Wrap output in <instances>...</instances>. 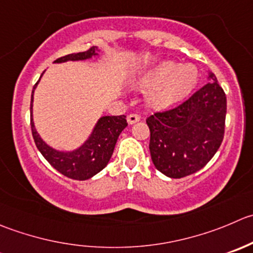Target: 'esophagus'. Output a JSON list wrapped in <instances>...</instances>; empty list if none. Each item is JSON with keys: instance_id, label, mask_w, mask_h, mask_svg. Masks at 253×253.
I'll return each mask as SVG.
<instances>
[{"instance_id": "1", "label": "esophagus", "mask_w": 253, "mask_h": 253, "mask_svg": "<svg viewBox=\"0 0 253 253\" xmlns=\"http://www.w3.org/2000/svg\"><path fill=\"white\" fill-rule=\"evenodd\" d=\"M139 120H141V116H139V115H137V114H131V115H128V116H127V122H128L129 125L136 124V122H138Z\"/></svg>"}]
</instances>
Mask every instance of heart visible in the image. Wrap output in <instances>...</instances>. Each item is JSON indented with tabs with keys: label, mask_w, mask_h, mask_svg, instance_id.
<instances>
[{
	"label": "heart",
	"mask_w": 253,
	"mask_h": 253,
	"mask_svg": "<svg viewBox=\"0 0 253 253\" xmlns=\"http://www.w3.org/2000/svg\"><path fill=\"white\" fill-rule=\"evenodd\" d=\"M199 79L195 65L164 60L142 73L134 85L139 90H149L147 101L149 106L164 110L173 106L190 94Z\"/></svg>",
	"instance_id": "heart-1"
}]
</instances>
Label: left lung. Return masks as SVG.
<instances>
[{"mask_svg":"<svg viewBox=\"0 0 253 253\" xmlns=\"http://www.w3.org/2000/svg\"><path fill=\"white\" fill-rule=\"evenodd\" d=\"M209 82L178 106L146 120L152 162L169 178L200 170L215 156L225 133L226 95L209 73Z\"/></svg>","mask_w":253,"mask_h":253,"instance_id":"8db88e82","label":"left lung"}]
</instances>
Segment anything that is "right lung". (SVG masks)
Here are the masks:
<instances>
[{"label": "right lung", "instance_id": "1", "mask_svg": "<svg viewBox=\"0 0 253 253\" xmlns=\"http://www.w3.org/2000/svg\"><path fill=\"white\" fill-rule=\"evenodd\" d=\"M97 51H99L97 46H91L86 51L68 54V55L58 58L54 63L86 60V59L97 55ZM41 78H39V80H41ZM39 80L37 82V84L39 83ZM37 84L34 85L31 99V127L37 148L43 154L44 158L48 161V163L63 175L75 179V180L90 179L95 174L101 171L109 163L110 158L114 153L117 138L127 126L126 116L121 115V116L100 117L90 137L85 141L83 146L70 152L58 151V149H54L50 146H48L41 138L38 132L36 131V127H34L32 107H33V94Z\"/></svg>", "mask_w": 253, "mask_h": 253}]
</instances>
